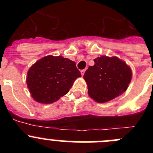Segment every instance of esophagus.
<instances>
[{"label": "esophagus", "mask_w": 153, "mask_h": 153, "mask_svg": "<svg viewBox=\"0 0 153 153\" xmlns=\"http://www.w3.org/2000/svg\"><path fill=\"white\" fill-rule=\"evenodd\" d=\"M85 71H86V69H82V70H81V74L82 76L84 75V72H85Z\"/></svg>", "instance_id": "esophagus-1"}]
</instances>
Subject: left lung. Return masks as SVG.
<instances>
[{
	"label": "left lung",
	"mask_w": 153,
	"mask_h": 153,
	"mask_svg": "<svg viewBox=\"0 0 153 153\" xmlns=\"http://www.w3.org/2000/svg\"><path fill=\"white\" fill-rule=\"evenodd\" d=\"M94 62L84 75L89 97L101 104L124 93L132 79L130 67L116 56L103 55Z\"/></svg>",
	"instance_id": "obj_1"
}]
</instances>
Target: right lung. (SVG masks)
<instances>
[{"label":"right lung","mask_w":153,"mask_h":153,"mask_svg":"<svg viewBox=\"0 0 153 153\" xmlns=\"http://www.w3.org/2000/svg\"><path fill=\"white\" fill-rule=\"evenodd\" d=\"M81 77L75 62L63 56L47 55L32 64L27 72V84L31 96L41 104H52L68 93Z\"/></svg>","instance_id":"obj_1"}]
</instances>
